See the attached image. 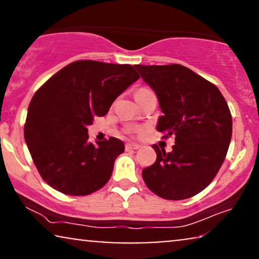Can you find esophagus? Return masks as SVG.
Masks as SVG:
<instances>
[{
	"label": "esophagus",
	"mask_w": 259,
	"mask_h": 259,
	"mask_svg": "<svg viewBox=\"0 0 259 259\" xmlns=\"http://www.w3.org/2000/svg\"><path fill=\"white\" fill-rule=\"evenodd\" d=\"M140 147V145H138V144H126L125 145V148H126V151H131V150H138V148Z\"/></svg>",
	"instance_id": "1"
}]
</instances>
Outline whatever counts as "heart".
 Wrapping results in <instances>:
<instances>
[{
  "mask_svg": "<svg viewBox=\"0 0 259 259\" xmlns=\"http://www.w3.org/2000/svg\"><path fill=\"white\" fill-rule=\"evenodd\" d=\"M148 90H146V88H140V90L137 91V93H139V92H146ZM128 132H134L133 128H128Z\"/></svg>",
  "mask_w": 259,
  "mask_h": 259,
  "instance_id": "heart-1",
  "label": "heart"
}]
</instances>
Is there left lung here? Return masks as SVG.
I'll return each mask as SVG.
<instances>
[{
    "label": "left lung",
    "instance_id": "8db88e82",
    "mask_svg": "<svg viewBox=\"0 0 259 259\" xmlns=\"http://www.w3.org/2000/svg\"><path fill=\"white\" fill-rule=\"evenodd\" d=\"M157 94L161 112L157 131L175 137L171 152L153 145L157 160L143 169V179L157 196L182 200L210 185L225 160L232 136V116L221 91L182 65H137Z\"/></svg>",
    "mask_w": 259,
    "mask_h": 259
}]
</instances>
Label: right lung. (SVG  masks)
Listing matches in <instances>:
<instances>
[{
	"label": "right lung",
	"instance_id": "1",
	"mask_svg": "<svg viewBox=\"0 0 259 259\" xmlns=\"http://www.w3.org/2000/svg\"><path fill=\"white\" fill-rule=\"evenodd\" d=\"M131 65L74 61L36 91L28 107L24 140L42 179L59 192L87 196L111 178L123 152L116 138L88 141L87 126L139 79Z\"/></svg>",
	"mask_w": 259,
	"mask_h": 259
}]
</instances>
